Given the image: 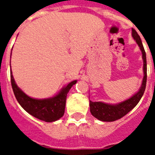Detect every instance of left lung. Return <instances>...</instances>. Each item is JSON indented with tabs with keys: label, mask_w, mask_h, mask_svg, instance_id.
<instances>
[{
	"label": "left lung",
	"mask_w": 155,
	"mask_h": 155,
	"mask_svg": "<svg viewBox=\"0 0 155 155\" xmlns=\"http://www.w3.org/2000/svg\"><path fill=\"white\" fill-rule=\"evenodd\" d=\"M132 37L135 39L137 45L140 47L141 53H142V58H143V72H144V78L142 81L140 87L139 91L125 101L116 104H108L101 101H89L90 105V111L92 116L97 119L101 121H115L116 120L120 119L121 117L125 116L130 112L134 107L140 101L142 96L144 95L145 87H146V80H147V64H146V54L144 51V46L142 45L140 37L134 29H132Z\"/></svg>",
	"instance_id": "left-lung-1"
}]
</instances>
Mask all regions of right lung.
Returning a JSON list of instances; mask_svg holds the SVG:
<instances>
[{"mask_svg": "<svg viewBox=\"0 0 155 155\" xmlns=\"http://www.w3.org/2000/svg\"><path fill=\"white\" fill-rule=\"evenodd\" d=\"M11 81L15 97L23 109L31 116L46 122H53L64 116L66 105L67 94L71 87L77 83V80L69 82L53 97L36 99L29 97L24 92L15 82L11 73Z\"/></svg>", "mask_w": 155, "mask_h": 155, "instance_id": "obj_1", "label": "right lung"}]
</instances>
